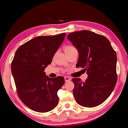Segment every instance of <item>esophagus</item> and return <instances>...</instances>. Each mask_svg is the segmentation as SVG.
<instances>
[{"instance_id": "1", "label": "esophagus", "mask_w": 128, "mask_h": 128, "mask_svg": "<svg viewBox=\"0 0 128 128\" xmlns=\"http://www.w3.org/2000/svg\"><path fill=\"white\" fill-rule=\"evenodd\" d=\"M64 80H65V82H69V81H70L71 80V79L69 78V77L65 76L64 77Z\"/></svg>"}]
</instances>
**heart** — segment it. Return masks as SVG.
Here are the masks:
<instances>
[{"label":"heart","mask_w":128,"mask_h":128,"mask_svg":"<svg viewBox=\"0 0 128 128\" xmlns=\"http://www.w3.org/2000/svg\"><path fill=\"white\" fill-rule=\"evenodd\" d=\"M76 50L74 46H72V45H68L66 47L64 48V52L65 53H68V52H70L71 51H74V50Z\"/></svg>","instance_id":"heart-1"}]
</instances>
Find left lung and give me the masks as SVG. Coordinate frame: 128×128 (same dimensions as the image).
<instances>
[{"mask_svg":"<svg viewBox=\"0 0 128 128\" xmlns=\"http://www.w3.org/2000/svg\"><path fill=\"white\" fill-rule=\"evenodd\" d=\"M67 39L79 52L76 67L84 68L85 82L74 78L73 94L77 103L94 107L109 97L117 82L116 54L106 37L88 30L69 34Z\"/></svg>","mask_w":128,"mask_h":128,"instance_id":"left-lung-1","label":"left lung"}]
</instances>
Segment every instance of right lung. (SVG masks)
I'll list each match as a JSON object with an SVG mask.
<instances>
[{
  "instance_id": "obj_1",
  "label": "right lung",
  "mask_w": 128,
  "mask_h": 128,
  "mask_svg": "<svg viewBox=\"0 0 128 128\" xmlns=\"http://www.w3.org/2000/svg\"><path fill=\"white\" fill-rule=\"evenodd\" d=\"M66 33L38 36L20 46L15 53L11 70L19 98L40 113L53 110L59 103L58 91L64 83L62 76L50 78L45 68L63 42Z\"/></svg>"
}]
</instances>
